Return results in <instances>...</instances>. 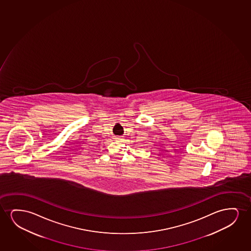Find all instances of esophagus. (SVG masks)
<instances>
[{
	"label": "esophagus",
	"instance_id": "1",
	"mask_svg": "<svg viewBox=\"0 0 251 251\" xmlns=\"http://www.w3.org/2000/svg\"><path fill=\"white\" fill-rule=\"evenodd\" d=\"M116 139H117V140H118V141H119V140H121L120 137H117V138H116Z\"/></svg>",
	"mask_w": 251,
	"mask_h": 251
}]
</instances>
